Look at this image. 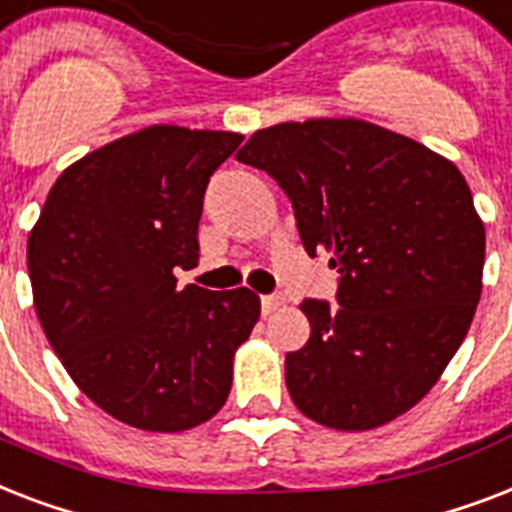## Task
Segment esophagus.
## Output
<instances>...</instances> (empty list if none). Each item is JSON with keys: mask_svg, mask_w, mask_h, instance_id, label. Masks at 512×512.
<instances>
[{"mask_svg": "<svg viewBox=\"0 0 512 512\" xmlns=\"http://www.w3.org/2000/svg\"><path fill=\"white\" fill-rule=\"evenodd\" d=\"M282 304H285V298L282 296H261V312L264 314H272L275 309H280Z\"/></svg>", "mask_w": 512, "mask_h": 512, "instance_id": "34e87169", "label": "esophagus"}]
</instances>
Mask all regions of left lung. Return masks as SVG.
I'll use <instances>...</instances> for the list:
<instances>
[{"label": "left lung", "mask_w": 512, "mask_h": 512, "mask_svg": "<svg viewBox=\"0 0 512 512\" xmlns=\"http://www.w3.org/2000/svg\"><path fill=\"white\" fill-rule=\"evenodd\" d=\"M235 158L285 190L306 253H330L341 275V309L301 304L312 335L285 357L293 404L335 431H370L412 410L481 298L486 232L463 174L359 118L269 126Z\"/></svg>", "instance_id": "left-lung-1"}]
</instances>
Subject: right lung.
Listing matches in <instances>:
<instances>
[{"instance_id": "right-lung-1", "label": "right lung", "mask_w": 512, "mask_h": 512, "mask_svg": "<svg viewBox=\"0 0 512 512\" xmlns=\"http://www.w3.org/2000/svg\"><path fill=\"white\" fill-rule=\"evenodd\" d=\"M243 134L147 126L71 163L28 235L47 341L121 423L179 433L222 410L232 359L259 322L248 288H179L198 264L208 179Z\"/></svg>"}]
</instances>
